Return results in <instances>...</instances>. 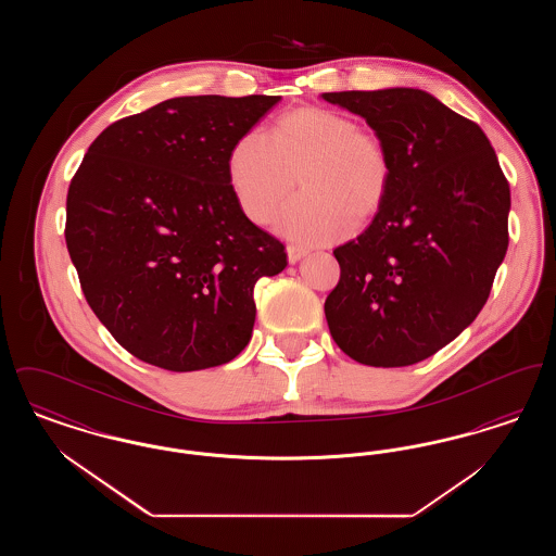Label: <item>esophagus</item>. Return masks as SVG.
<instances>
[{"instance_id":"obj_1","label":"esophagus","mask_w":556,"mask_h":556,"mask_svg":"<svg viewBox=\"0 0 556 556\" xmlns=\"http://www.w3.org/2000/svg\"><path fill=\"white\" fill-rule=\"evenodd\" d=\"M306 254H308V250L302 248V245H288V261H290V263H298V261L304 258Z\"/></svg>"}]
</instances>
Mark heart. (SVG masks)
Returning a JSON list of instances; mask_svg holds the SVG:
<instances>
[{
  "instance_id": "heart-1",
  "label": "heart",
  "mask_w": 556,
  "mask_h": 556,
  "mask_svg": "<svg viewBox=\"0 0 556 556\" xmlns=\"http://www.w3.org/2000/svg\"><path fill=\"white\" fill-rule=\"evenodd\" d=\"M229 186L252 223L265 225L298 184L304 191L277 218L302 241L340 238L381 211L392 187V159L377 132L329 108H295L266 135L243 132L227 160Z\"/></svg>"
}]
</instances>
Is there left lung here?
Segmentation results:
<instances>
[{"instance_id": "8db88e82", "label": "left lung", "mask_w": 556, "mask_h": 556, "mask_svg": "<svg viewBox=\"0 0 556 556\" xmlns=\"http://www.w3.org/2000/svg\"><path fill=\"white\" fill-rule=\"evenodd\" d=\"M323 98L361 114L392 159L386 204L365 233L333 250L331 338L369 367L421 363L490 295L508 248V181L479 125L421 89Z\"/></svg>"}]
</instances>
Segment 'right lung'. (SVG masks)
Wrapping results in <instances>:
<instances>
[{
  "mask_svg": "<svg viewBox=\"0 0 556 556\" xmlns=\"http://www.w3.org/2000/svg\"><path fill=\"white\" fill-rule=\"evenodd\" d=\"M279 96H187L112 123L66 195V248L112 338L160 369H208L252 338L254 286L286 248L256 227L227 160Z\"/></svg>",
  "mask_w": 556,
  "mask_h": 556,
  "instance_id": "obj_1",
  "label": "right lung"
}]
</instances>
